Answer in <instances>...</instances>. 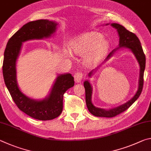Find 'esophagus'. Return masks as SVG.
<instances>
[{
	"label": "esophagus",
	"instance_id": "34e87169",
	"mask_svg": "<svg viewBox=\"0 0 151 151\" xmlns=\"http://www.w3.org/2000/svg\"><path fill=\"white\" fill-rule=\"evenodd\" d=\"M74 78H75V81L76 83H81L82 79H83V74L81 72L76 73L75 75H74Z\"/></svg>",
	"mask_w": 151,
	"mask_h": 151
}]
</instances>
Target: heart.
Returning a JSON list of instances; mask_svg holds the SVG:
<instances>
[{
  "label": "heart",
  "mask_w": 151,
  "mask_h": 151,
  "mask_svg": "<svg viewBox=\"0 0 151 151\" xmlns=\"http://www.w3.org/2000/svg\"><path fill=\"white\" fill-rule=\"evenodd\" d=\"M69 48L75 55L83 57L86 66H91L102 60L109 50L108 41L98 32H88L76 37L70 40ZM63 52L66 57L73 58L72 53L65 48Z\"/></svg>",
  "instance_id": "1"
}]
</instances>
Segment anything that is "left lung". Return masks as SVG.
<instances>
[{"label": "left lung", "instance_id": "8db88e82", "mask_svg": "<svg viewBox=\"0 0 151 151\" xmlns=\"http://www.w3.org/2000/svg\"><path fill=\"white\" fill-rule=\"evenodd\" d=\"M110 24L109 23L106 24V25ZM111 26L116 29L117 32L119 34V47H116L115 49L112 50V52L107 56V57L105 59V62L109 60L112 56H113L114 53L116 52V50H119L120 48H126L129 49L131 52L133 53L135 58L139 63V65L140 66V73H139V86H138V90L137 93H135L134 95L131 99H130L129 101L127 103L119 105L116 107H114V108L109 109H104L98 108L94 106V104L92 103V94H93V87H92L91 84L88 80H86L84 82V86L85 88V94H86V104L87 106V108L88 111L93 114V115L95 116H99V117H108V118H111V117L115 116L118 115L121 112L126 111L127 109H129L132 104H133L135 101L137 100L139 98L140 94H141V92L143 87V76H144V72L145 69V64H146V58H145V55L143 52L142 46L140 45V42L138 37L134 35V33L129 31L125 28L122 26V25L117 24V23H111ZM99 67L95 68L94 70H91L90 73H88V76L91 77L93 75L94 73L95 70L98 69Z\"/></svg>", "mask_w": 151, "mask_h": 151}]
</instances>
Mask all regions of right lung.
<instances>
[{
  "label": "right lung",
  "mask_w": 151,
  "mask_h": 151,
  "mask_svg": "<svg viewBox=\"0 0 151 151\" xmlns=\"http://www.w3.org/2000/svg\"><path fill=\"white\" fill-rule=\"evenodd\" d=\"M57 22L47 19L28 22L9 40L4 53L2 73L5 85L12 99L20 111L40 121L54 119L61 114L63 94L75 85L74 77L70 73L57 75L49 94L40 100L33 99L22 93L18 85L17 61L22 43L50 38L57 31Z\"/></svg>",
  "instance_id": "add662e5"
}]
</instances>
